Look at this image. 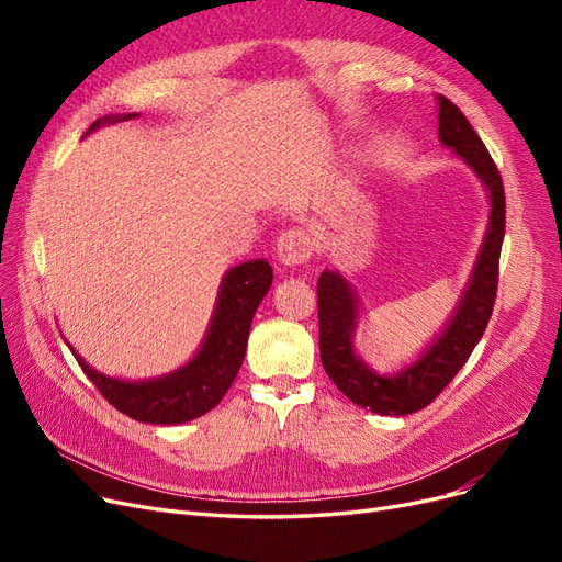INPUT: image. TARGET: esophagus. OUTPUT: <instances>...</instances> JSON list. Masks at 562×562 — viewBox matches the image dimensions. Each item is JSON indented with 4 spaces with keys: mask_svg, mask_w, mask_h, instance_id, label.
<instances>
[{
    "mask_svg": "<svg viewBox=\"0 0 562 562\" xmlns=\"http://www.w3.org/2000/svg\"><path fill=\"white\" fill-rule=\"evenodd\" d=\"M314 250V241L312 236L300 229V227H293V229H285L279 241H277V258L279 262L283 265H304L310 260V255Z\"/></svg>",
    "mask_w": 562,
    "mask_h": 562,
    "instance_id": "esophagus-1",
    "label": "esophagus"
}]
</instances>
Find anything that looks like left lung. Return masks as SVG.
<instances>
[{"label": "left lung", "mask_w": 562, "mask_h": 562, "mask_svg": "<svg viewBox=\"0 0 562 562\" xmlns=\"http://www.w3.org/2000/svg\"><path fill=\"white\" fill-rule=\"evenodd\" d=\"M438 135L452 147L490 192V223L481 255L475 260L467 291L452 318L422 359L396 375H378L353 351V328L359 316V300L351 285L337 271H323L316 283L318 293V349L328 378L356 405L378 415H411L427 407L462 368L473 347L483 337L497 297L499 252L504 241L506 201L504 184L479 133L452 100L438 95Z\"/></svg>", "instance_id": "8db88e82"}]
</instances>
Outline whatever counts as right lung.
<instances>
[{"instance_id": "right-lung-1", "label": "right lung", "mask_w": 562, "mask_h": 562, "mask_svg": "<svg viewBox=\"0 0 562 562\" xmlns=\"http://www.w3.org/2000/svg\"><path fill=\"white\" fill-rule=\"evenodd\" d=\"M131 116L135 114L103 116L93 122L91 131L100 124H112L116 119ZM271 279L274 274H271L267 260H250L232 267L223 279V285H220L215 312L199 353L171 375L145 382L112 380L93 370L72 347L70 349L83 375L95 384L100 394L119 413L145 424H182L196 419L223 401L236 372H239L246 356L252 314L267 295Z\"/></svg>"}]
</instances>
